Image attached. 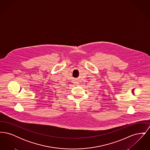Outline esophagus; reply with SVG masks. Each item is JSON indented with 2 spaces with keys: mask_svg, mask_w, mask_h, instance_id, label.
<instances>
[{
  "mask_svg": "<svg viewBox=\"0 0 150 150\" xmlns=\"http://www.w3.org/2000/svg\"><path fill=\"white\" fill-rule=\"evenodd\" d=\"M74 84H76V85H78L79 84V81H74Z\"/></svg>",
  "mask_w": 150,
  "mask_h": 150,
  "instance_id": "34e87169",
  "label": "esophagus"
}]
</instances>
